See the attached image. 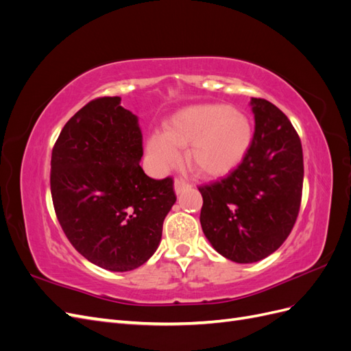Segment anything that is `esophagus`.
I'll return each instance as SVG.
<instances>
[{"instance_id": "obj_1", "label": "esophagus", "mask_w": 351, "mask_h": 351, "mask_svg": "<svg viewBox=\"0 0 351 351\" xmlns=\"http://www.w3.org/2000/svg\"><path fill=\"white\" fill-rule=\"evenodd\" d=\"M190 187H192V183H189L187 180H184V178H176V182H174V190H176L177 195L184 192L186 189H190Z\"/></svg>"}]
</instances>
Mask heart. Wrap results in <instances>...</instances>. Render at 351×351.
I'll return each instance as SVG.
<instances>
[{
  "mask_svg": "<svg viewBox=\"0 0 351 351\" xmlns=\"http://www.w3.org/2000/svg\"><path fill=\"white\" fill-rule=\"evenodd\" d=\"M252 124L246 115L226 104H200L174 114L165 134L155 133L147 152L156 169L177 162V147H189L187 162L202 176L219 177L232 171L252 143Z\"/></svg>",
  "mask_w": 351,
  "mask_h": 351,
  "instance_id": "heart-1",
  "label": "heart"
}]
</instances>
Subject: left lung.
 <instances>
[{
	"mask_svg": "<svg viewBox=\"0 0 351 351\" xmlns=\"http://www.w3.org/2000/svg\"><path fill=\"white\" fill-rule=\"evenodd\" d=\"M254 132L243 161L217 182L199 186L200 224L222 256L252 263L277 250L299 217L303 192L300 137L287 115L252 98Z\"/></svg>",
	"mask_w": 351,
	"mask_h": 351,
	"instance_id": "1",
	"label": "left lung"
}]
</instances>
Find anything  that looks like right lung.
Instances as JSON below:
<instances>
[{
	"label": "right lung",
	"mask_w": 351,
	"mask_h": 351,
	"mask_svg": "<svg viewBox=\"0 0 351 351\" xmlns=\"http://www.w3.org/2000/svg\"><path fill=\"white\" fill-rule=\"evenodd\" d=\"M120 97L84 105L62 127L51 155V196L66 237L98 267L139 268L156 250L177 199L174 180L147 177L137 117Z\"/></svg>",
	"instance_id": "right-lung-1"
}]
</instances>
